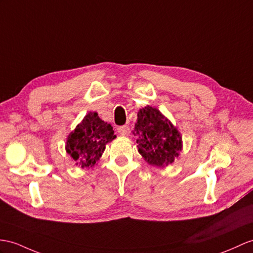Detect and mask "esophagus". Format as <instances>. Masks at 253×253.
Segmentation results:
<instances>
[{"label": "esophagus", "instance_id": "obj_1", "mask_svg": "<svg viewBox=\"0 0 253 253\" xmlns=\"http://www.w3.org/2000/svg\"><path fill=\"white\" fill-rule=\"evenodd\" d=\"M118 133H119L120 135H122V136H127V135L130 134V127H128L127 126H119V127H118Z\"/></svg>", "mask_w": 253, "mask_h": 253}]
</instances>
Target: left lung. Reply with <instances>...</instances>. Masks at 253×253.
Returning a JSON list of instances; mask_svg holds the SVG:
<instances>
[{"label":"left lung","instance_id":"1","mask_svg":"<svg viewBox=\"0 0 253 253\" xmlns=\"http://www.w3.org/2000/svg\"><path fill=\"white\" fill-rule=\"evenodd\" d=\"M133 133L137 136L138 152L153 166L171 164L182 149L180 133L159 109L151 106L139 109Z\"/></svg>","mask_w":253,"mask_h":253}]
</instances>
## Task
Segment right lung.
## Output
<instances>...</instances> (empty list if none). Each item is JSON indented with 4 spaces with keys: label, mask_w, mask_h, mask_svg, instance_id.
<instances>
[{
    "label": "right lung",
    "mask_w": 253,
    "mask_h": 253,
    "mask_svg": "<svg viewBox=\"0 0 253 253\" xmlns=\"http://www.w3.org/2000/svg\"><path fill=\"white\" fill-rule=\"evenodd\" d=\"M116 138L113 126L104 122L97 113H88L67 137L65 149L82 169L94 166L106 144Z\"/></svg>",
    "instance_id": "1"
}]
</instances>
